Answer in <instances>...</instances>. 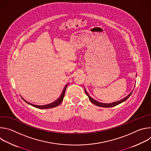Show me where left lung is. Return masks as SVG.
Listing matches in <instances>:
<instances>
[{
  "instance_id": "8db88e82",
  "label": "left lung",
  "mask_w": 151,
  "mask_h": 151,
  "mask_svg": "<svg viewBox=\"0 0 151 151\" xmlns=\"http://www.w3.org/2000/svg\"><path fill=\"white\" fill-rule=\"evenodd\" d=\"M84 90H85V92L86 93V94H87L89 98V100H90V101L93 103L94 104L96 105V106H100V107H114L119 104H121V103L125 101L126 100H127L129 97H130L132 94V93H130V94H129L128 96H127L125 98L119 100V101H116V102H114V103H100L99 101H96V100H94V99H93L92 97H91V96H90V95L88 94V93L87 92V91H86V90L84 88Z\"/></svg>"
}]
</instances>
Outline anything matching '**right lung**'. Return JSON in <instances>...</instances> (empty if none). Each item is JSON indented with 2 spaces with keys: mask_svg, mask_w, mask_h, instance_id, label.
Here are the masks:
<instances>
[{
  "mask_svg": "<svg viewBox=\"0 0 151 151\" xmlns=\"http://www.w3.org/2000/svg\"><path fill=\"white\" fill-rule=\"evenodd\" d=\"M67 86L68 85H66V87H64V88L63 89V90L62 91V93L60 95V96L59 97V98L55 100V101H54L53 103H50V104H46V105H43V106H38V105H36V104H32V103H30L29 102H27V101H26L25 100H24L23 98V99L28 104H30L31 106H33V107H36V108H38V109H50V108H52V107H55L57 106H58L61 102L63 100V98H64V94H65V91H66V89L67 88Z\"/></svg>",
  "mask_w": 151,
  "mask_h": 151,
  "instance_id": "add662e5",
  "label": "right lung"
}]
</instances>
